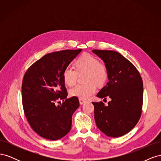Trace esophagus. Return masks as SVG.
Instances as JSON below:
<instances>
[{
    "instance_id": "1",
    "label": "esophagus",
    "mask_w": 161,
    "mask_h": 161,
    "mask_svg": "<svg viewBox=\"0 0 161 161\" xmlns=\"http://www.w3.org/2000/svg\"><path fill=\"white\" fill-rule=\"evenodd\" d=\"M86 102V101L85 100H84V99H79V103H80V105H82V104H84Z\"/></svg>"
}]
</instances>
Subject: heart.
<instances>
[{
	"label": "heart",
	"mask_w": 161,
	"mask_h": 161,
	"mask_svg": "<svg viewBox=\"0 0 161 161\" xmlns=\"http://www.w3.org/2000/svg\"><path fill=\"white\" fill-rule=\"evenodd\" d=\"M75 69L66 67L63 71L62 77L64 83L72 86L77 81L79 75L85 74L84 80L86 84L77 85L70 91V95L82 99H87L97 91L96 85L103 86L108 77L107 66L99 61L97 57L89 53H83L77 58Z\"/></svg>",
	"instance_id": "heart-1"
}]
</instances>
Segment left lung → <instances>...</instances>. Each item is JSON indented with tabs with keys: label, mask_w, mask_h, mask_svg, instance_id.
Masks as SVG:
<instances>
[{
	"label": "left lung",
	"mask_w": 161,
	"mask_h": 161,
	"mask_svg": "<svg viewBox=\"0 0 161 161\" xmlns=\"http://www.w3.org/2000/svg\"><path fill=\"white\" fill-rule=\"evenodd\" d=\"M92 52L105 62L109 82L98 93L100 98L111 99L105 105L92 102L95 123L109 137H120L128 133L141 117L143 103V82L137 69L119 53L111 50Z\"/></svg>",
	"instance_id": "1"
}]
</instances>
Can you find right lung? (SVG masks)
<instances>
[{
    "instance_id": "1",
    "label": "right lung",
    "mask_w": 161,
    "mask_h": 161,
    "mask_svg": "<svg viewBox=\"0 0 161 161\" xmlns=\"http://www.w3.org/2000/svg\"><path fill=\"white\" fill-rule=\"evenodd\" d=\"M82 51L66 50L47 53L29 68L22 82V103L25 118L41 137L56 140L69 132L72 116L79 107L78 97L67 99L63 71ZM58 100L63 103L55 105Z\"/></svg>"
}]
</instances>
